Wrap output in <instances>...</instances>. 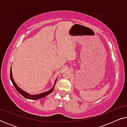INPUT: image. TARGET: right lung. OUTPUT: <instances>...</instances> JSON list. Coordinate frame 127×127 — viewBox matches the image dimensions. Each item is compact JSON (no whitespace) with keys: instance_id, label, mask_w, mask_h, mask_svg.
Instances as JSON below:
<instances>
[{"instance_id":"right-lung-1","label":"right lung","mask_w":127,"mask_h":127,"mask_svg":"<svg viewBox=\"0 0 127 127\" xmlns=\"http://www.w3.org/2000/svg\"><path fill=\"white\" fill-rule=\"evenodd\" d=\"M10 79H11V82H12V83H13V84L14 85V86L15 89L17 90V91H18L21 95H22V96H23L24 97H25V98L29 99H32V100H37V99H39L43 98L46 96H47V95L50 94V93H51L52 92L54 91V89L55 85V84H56V81H57V79L55 80L53 87L52 88L51 90H50L49 91L44 92V93H41V94H37V95H31L28 93H27V92L24 91L22 90L21 89V88L19 87L18 86H17L16 83H15V81H14L13 78V74H12L11 67V69H10Z\"/></svg>"}]
</instances>
